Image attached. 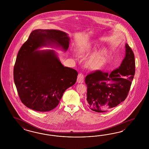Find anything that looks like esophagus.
<instances>
[{"label": "esophagus", "mask_w": 149, "mask_h": 149, "mask_svg": "<svg viewBox=\"0 0 149 149\" xmlns=\"http://www.w3.org/2000/svg\"><path fill=\"white\" fill-rule=\"evenodd\" d=\"M84 76L81 73H79L77 77V82L78 83H82L84 81Z\"/></svg>", "instance_id": "1"}]
</instances>
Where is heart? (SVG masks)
Masks as SVG:
<instances>
[{
    "instance_id": "b5f03b06",
    "label": "heart",
    "mask_w": 149,
    "mask_h": 149,
    "mask_svg": "<svg viewBox=\"0 0 149 149\" xmlns=\"http://www.w3.org/2000/svg\"><path fill=\"white\" fill-rule=\"evenodd\" d=\"M90 43H85L78 48L77 53L79 55H88L94 48ZM108 52L106 48H101L92 54L87 60L86 65L90 69L96 70L101 68L106 61Z\"/></svg>"
}]
</instances>
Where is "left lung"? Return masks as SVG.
Returning <instances> with one entry per match:
<instances>
[{
	"instance_id": "8db88e82",
	"label": "left lung",
	"mask_w": 149,
	"mask_h": 149,
	"mask_svg": "<svg viewBox=\"0 0 149 149\" xmlns=\"http://www.w3.org/2000/svg\"><path fill=\"white\" fill-rule=\"evenodd\" d=\"M125 48V57L119 68L110 74L97 70L85 77L86 102L92 111L105 112L117 106L127 97L135 74V60L127 43Z\"/></svg>"
}]
</instances>
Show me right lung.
<instances>
[{
	"instance_id": "right-lung-1",
	"label": "right lung",
	"mask_w": 149,
	"mask_h": 149,
	"mask_svg": "<svg viewBox=\"0 0 149 149\" xmlns=\"http://www.w3.org/2000/svg\"><path fill=\"white\" fill-rule=\"evenodd\" d=\"M70 38L62 31H33L18 53L13 78L21 102L38 111L55 108L65 91L76 82V70L64 67L53 50L37 51L47 45H56L66 51Z\"/></svg>"
}]
</instances>
